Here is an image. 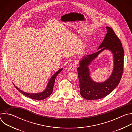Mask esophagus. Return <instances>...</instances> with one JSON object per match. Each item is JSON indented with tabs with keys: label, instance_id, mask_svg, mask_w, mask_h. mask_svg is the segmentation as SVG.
<instances>
[{
	"label": "esophagus",
	"instance_id": "1",
	"mask_svg": "<svg viewBox=\"0 0 132 132\" xmlns=\"http://www.w3.org/2000/svg\"><path fill=\"white\" fill-rule=\"evenodd\" d=\"M76 66L75 64L73 63H71L69 65V69L70 70H73L76 68Z\"/></svg>",
	"mask_w": 132,
	"mask_h": 132
}]
</instances>
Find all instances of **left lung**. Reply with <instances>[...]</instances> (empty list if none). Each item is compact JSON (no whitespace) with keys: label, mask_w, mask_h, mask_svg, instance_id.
<instances>
[{"label":"left lung","mask_w":132,"mask_h":132,"mask_svg":"<svg viewBox=\"0 0 132 132\" xmlns=\"http://www.w3.org/2000/svg\"><path fill=\"white\" fill-rule=\"evenodd\" d=\"M106 28L107 33L98 48L99 50L85 56L77 68L80 95L87 100H98L108 96L118 86L123 75L124 53L122 44L113 30L109 27ZM105 49L111 50L114 55V70L107 81L102 83H97L90 79L87 66L99 53Z\"/></svg>","instance_id":"1"}]
</instances>
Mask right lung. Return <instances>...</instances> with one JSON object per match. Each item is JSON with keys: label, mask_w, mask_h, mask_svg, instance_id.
Returning a JSON list of instances; mask_svg holds the SVG:
<instances>
[{"label": "right lung", "mask_w": 132, "mask_h": 132, "mask_svg": "<svg viewBox=\"0 0 132 132\" xmlns=\"http://www.w3.org/2000/svg\"><path fill=\"white\" fill-rule=\"evenodd\" d=\"M62 70H63V68H61V69H60L59 70H58L57 72L54 73V75L51 77L50 81H48V83L47 84L46 89L44 91H43L42 92H41V93H27V92L22 91V90H21L20 89L17 88L14 84H13V85L14 86L15 88L18 91H19V92H20L22 94H23V95H24L29 98H30L32 99H35V100H43V99H46V98L48 97L51 95L52 92H53V87L54 85L55 78H56V76H57V75L62 71Z\"/></svg>", "instance_id": "right-lung-1"}]
</instances>
